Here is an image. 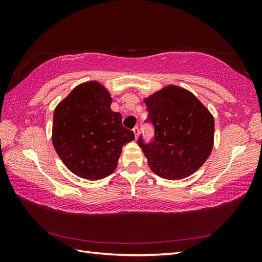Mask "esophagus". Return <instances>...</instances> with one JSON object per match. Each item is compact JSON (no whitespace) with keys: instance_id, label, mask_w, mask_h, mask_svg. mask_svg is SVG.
Masks as SVG:
<instances>
[{"instance_id":"obj_1","label":"esophagus","mask_w":262,"mask_h":262,"mask_svg":"<svg viewBox=\"0 0 262 262\" xmlns=\"http://www.w3.org/2000/svg\"><path fill=\"white\" fill-rule=\"evenodd\" d=\"M132 131L134 132V136H136V139H137L139 137V128H138V126H134Z\"/></svg>"}]
</instances>
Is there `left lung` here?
<instances>
[{
    "label": "left lung",
    "mask_w": 262,
    "mask_h": 262,
    "mask_svg": "<svg viewBox=\"0 0 262 262\" xmlns=\"http://www.w3.org/2000/svg\"><path fill=\"white\" fill-rule=\"evenodd\" d=\"M147 120L153 123L155 137L139 145L149 168L169 180L186 178L208 160L214 143V118L194 95L176 85L144 98Z\"/></svg>",
    "instance_id": "1"
}]
</instances>
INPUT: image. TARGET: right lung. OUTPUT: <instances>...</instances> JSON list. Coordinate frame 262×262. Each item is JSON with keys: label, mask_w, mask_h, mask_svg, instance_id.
Masks as SVG:
<instances>
[{"label": "right lung", "mask_w": 262, "mask_h": 262, "mask_svg": "<svg viewBox=\"0 0 262 262\" xmlns=\"http://www.w3.org/2000/svg\"><path fill=\"white\" fill-rule=\"evenodd\" d=\"M113 98L97 81L77 85L53 113L52 143L61 161L76 176L102 179L113 173L122 146L134 133L114 113Z\"/></svg>", "instance_id": "obj_1"}]
</instances>
